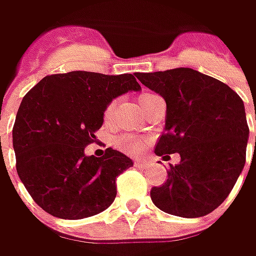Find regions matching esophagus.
I'll return each mask as SVG.
<instances>
[{
  "instance_id": "1",
  "label": "esophagus",
  "mask_w": 256,
  "mask_h": 256,
  "mask_svg": "<svg viewBox=\"0 0 256 256\" xmlns=\"http://www.w3.org/2000/svg\"><path fill=\"white\" fill-rule=\"evenodd\" d=\"M134 165L136 166V168H145L146 166V161H134Z\"/></svg>"
}]
</instances>
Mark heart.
Wrapping results in <instances>:
<instances>
[{
	"instance_id": "heart-1",
	"label": "heart",
	"mask_w": 256,
	"mask_h": 256,
	"mask_svg": "<svg viewBox=\"0 0 256 256\" xmlns=\"http://www.w3.org/2000/svg\"><path fill=\"white\" fill-rule=\"evenodd\" d=\"M151 96H154V94H141L138 96V102L142 106L146 102ZM112 108L114 104L111 102L106 106V110H105V118L110 116ZM114 145H115V148H118L122 152L130 154V155H136V154H140L144 150L145 141H144L141 136L131 135V134H122V135H118V136L114 138Z\"/></svg>"
}]
</instances>
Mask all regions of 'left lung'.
<instances>
[{"label": "left lung", "mask_w": 256, "mask_h": 256, "mask_svg": "<svg viewBox=\"0 0 256 256\" xmlns=\"http://www.w3.org/2000/svg\"><path fill=\"white\" fill-rule=\"evenodd\" d=\"M135 76L166 102L165 132L155 154L164 160L181 155L166 182L151 190V200L176 216L208 215L226 200L245 165L250 128L242 100L220 80L192 68Z\"/></svg>", "instance_id": "left-lung-1"}]
</instances>
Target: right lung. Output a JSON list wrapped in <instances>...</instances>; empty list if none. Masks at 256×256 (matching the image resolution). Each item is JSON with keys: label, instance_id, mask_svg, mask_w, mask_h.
Returning a JSON list of instances; mask_svg holds the SVG:
<instances>
[{"label": "right lung", "instance_id": "1", "mask_svg": "<svg viewBox=\"0 0 256 256\" xmlns=\"http://www.w3.org/2000/svg\"><path fill=\"white\" fill-rule=\"evenodd\" d=\"M140 90L132 74L71 71L48 75L26 92L15 118L12 146L18 176L45 212L82 220L112 204L116 176L134 162L112 148L101 158L86 156L84 150L96 141L114 98Z\"/></svg>", "mask_w": 256, "mask_h": 256}]
</instances>
